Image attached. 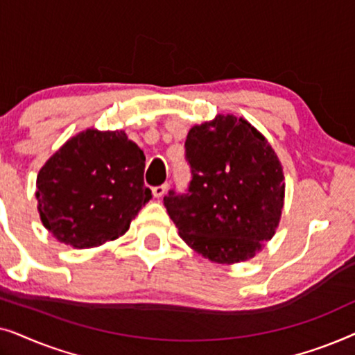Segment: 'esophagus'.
I'll return each instance as SVG.
<instances>
[{
    "instance_id": "1",
    "label": "esophagus",
    "mask_w": 355,
    "mask_h": 355,
    "mask_svg": "<svg viewBox=\"0 0 355 355\" xmlns=\"http://www.w3.org/2000/svg\"><path fill=\"white\" fill-rule=\"evenodd\" d=\"M166 189H168V184H162V186H155L152 189V192L155 197H163L164 192H166Z\"/></svg>"
}]
</instances>
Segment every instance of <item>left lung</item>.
Instances as JSON below:
<instances>
[{"mask_svg": "<svg viewBox=\"0 0 355 355\" xmlns=\"http://www.w3.org/2000/svg\"><path fill=\"white\" fill-rule=\"evenodd\" d=\"M184 147L191 182L163 198L179 236L218 263L252 259L273 237L283 210L284 176L275 150L231 114L193 125Z\"/></svg>", "mask_w": 355, "mask_h": 355, "instance_id": "8db88e82", "label": "left lung"}]
</instances>
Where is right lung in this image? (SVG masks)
Here are the masks:
<instances>
[{
    "instance_id": "right-lung-1",
    "label": "right lung",
    "mask_w": 355,
    "mask_h": 355,
    "mask_svg": "<svg viewBox=\"0 0 355 355\" xmlns=\"http://www.w3.org/2000/svg\"><path fill=\"white\" fill-rule=\"evenodd\" d=\"M144 169V152L123 130L87 129L77 134L38 173L43 226L76 249L123 236L152 198Z\"/></svg>"
}]
</instances>
